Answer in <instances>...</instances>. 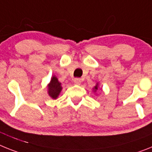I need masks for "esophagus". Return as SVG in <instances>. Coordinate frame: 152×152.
<instances>
[{
    "mask_svg": "<svg viewBox=\"0 0 152 152\" xmlns=\"http://www.w3.org/2000/svg\"><path fill=\"white\" fill-rule=\"evenodd\" d=\"M81 79L80 78H75L74 79V83H75V85H81Z\"/></svg>",
    "mask_w": 152,
    "mask_h": 152,
    "instance_id": "esophagus-1",
    "label": "esophagus"
}]
</instances>
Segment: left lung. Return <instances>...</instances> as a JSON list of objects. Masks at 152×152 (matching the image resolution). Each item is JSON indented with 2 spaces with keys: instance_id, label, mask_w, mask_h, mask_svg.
Masks as SVG:
<instances>
[{
  "instance_id": "obj_1",
  "label": "left lung",
  "mask_w": 152,
  "mask_h": 152,
  "mask_svg": "<svg viewBox=\"0 0 152 152\" xmlns=\"http://www.w3.org/2000/svg\"><path fill=\"white\" fill-rule=\"evenodd\" d=\"M94 89H95V90H97V89H98V86H97V85H96V86L94 87Z\"/></svg>"
}]
</instances>
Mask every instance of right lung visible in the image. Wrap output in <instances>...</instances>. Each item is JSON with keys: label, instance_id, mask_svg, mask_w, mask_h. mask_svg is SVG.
I'll use <instances>...</instances> for the list:
<instances>
[{"label": "right lung", "instance_id": "add662e5", "mask_svg": "<svg viewBox=\"0 0 152 152\" xmlns=\"http://www.w3.org/2000/svg\"><path fill=\"white\" fill-rule=\"evenodd\" d=\"M61 83L58 81V78L56 77H53L50 84L48 85V94L49 95L54 99H56L58 96L60 94L61 91Z\"/></svg>", "mask_w": 152, "mask_h": 152}]
</instances>
